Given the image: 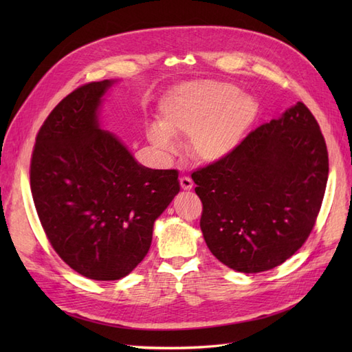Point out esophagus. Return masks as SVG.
Masks as SVG:
<instances>
[{"label": "esophagus", "instance_id": "1", "mask_svg": "<svg viewBox=\"0 0 352 352\" xmlns=\"http://www.w3.org/2000/svg\"><path fill=\"white\" fill-rule=\"evenodd\" d=\"M180 186H182V189H184V190H190V189L194 188L192 179H190V177H186V176L180 177Z\"/></svg>", "mask_w": 352, "mask_h": 352}]
</instances>
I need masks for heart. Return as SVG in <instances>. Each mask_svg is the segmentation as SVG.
<instances>
[{
  "label": "heart",
  "mask_w": 352,
  "mask_h": 352,
  "mask_svg": "<svg viewBox=\"0 0 352 352\" xmlns=\"http://www.w3.org/2000/svg\"><path fill=\"white\" fill-rule=\"evenodd\" d=\"M260 114V104L235 85L194 80L170 89L160 102V124L148 129L154 146L176 150L173 138H189L192 155L202 163H217L242 144Z\"/></svg>",
  "instance_id": "b5f03b06"
}]
</instances>
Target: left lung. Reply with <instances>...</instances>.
Here are the masks:
<instances>
[{
  "label": "left lung",
  "mask_w": 352,
  "mask_h": 352,
  "mask_svg": "<svg viewBox=\"0 0 352 352\" xmlns=\"http://www.w3.org/2000/svg\"><path fill=\"white\" fill-rule=\"evenodd\" d=\"M327 175L320 127L296 102L251 132L229 157L192 173L208 250L242 273L282 264L313 230Z\"/></svg>",
  "instance_id": "left-lung-1"
}]
</instances>
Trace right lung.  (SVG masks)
<instances>
[{"label": "right lung", "mask_w": 352, "mask_h": 352, "mask_svg": "<svg viewBox=\"0 0 352 352\" xmlns=\"http://www.w3.org/2000/svg\"><path fill=\"white\" fill-rule=\"evenodd\" d=\"M116 82L67 95L39 129L30 163L32 197L52 248L94 280L122 279L144 260L155 220L180 190L177 170L140 164L101 126Z\"/></svg>", "instance_id": "1"}]
</instances>
